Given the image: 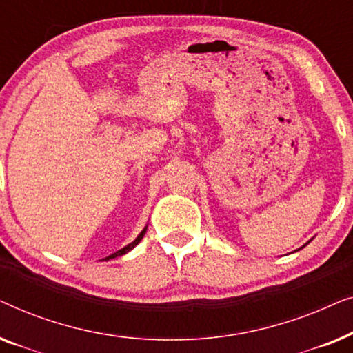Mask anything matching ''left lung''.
Returning a JSON list of instances; mask_svg holds the SVG:
<instances>
[{
    "mask_svg": "<svg viewBox=\"0 0 353 353\" xmlns=\"http://www.w3.org/2000/svg\"><path fill=\"white\" fill-rule=\"evenodd\" d=\"M308 243H310V241H308ZM301 249H302V248H301Z\"/></svg>",
    "mask_w": 353,
    "mask_h": 353,
    "instance_id": "obj_1",
    "label": "left lung"
}]
</instances>
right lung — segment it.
<instances>
[{
  "mask_svg": "<svg viewBox=\"0 0 353 353\" xmlns=\"http://www.w3.org/2000/svg\"><path fill=\"white\" fill-rule=\"evenodd\" d=\"M146 230H148V225L144 226L143 231H141V233H139V234L137 236V239H134L133 243H130L128 245H125V248H122V249H120V250H117V252H114V254L108 255V257H104L103 260H110V259H115V257H119V255H123V254L130 252V250H132V249L134 248V245H138V244H139V241L143 239V236H144V234H146Z\"/></svg>",
  "mask_w": 353,
  "mask_h": 353,
  "instance_id": "add662e5",
  "label": "right lung"
}]
</instances>
